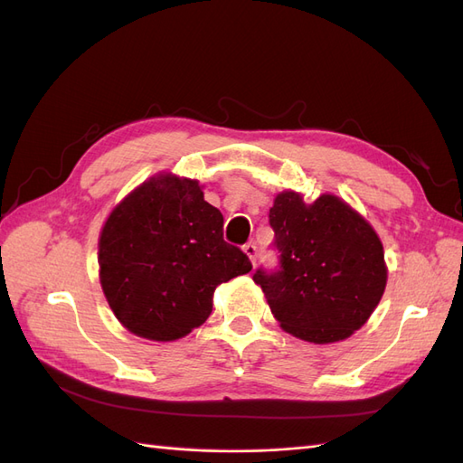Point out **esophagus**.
<instances>
[{"label": "esophagus", "instance_id": "34e87169", "mask_svg": "<svg viewBox=\"0 0 463 463\" xmlns=\"http://www.w3.org/2000/svg\"><path fill=\"white\" fill-rule=\"evenodd\" d=\"M243 250H245V255L250 259V262H257V253H259V250H257V245L255 243H245L243 245Z\"/></svg>", "mask_w": 463, "mask_h": 463}]
</instances>
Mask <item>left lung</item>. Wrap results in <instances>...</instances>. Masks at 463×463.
<instances>
[{
	"instance_id": "1",
	"label": "left lung",
	"mask_w": 463,
	"mask_h": 463,
	"mask_svg": "<svg viewBox=\"0 0 463 463\" xmlns=\"http://www.w3.org/2000/svg\"><path fill=\"white\" fill-rule=\"evenodd\" d=\"M278 269H259L274 318L286 332L332 344L365 325L386 288L384 250L371 223L334 194L305 204L284 191L270 208Z\"/></svg>"
}]
</instances>
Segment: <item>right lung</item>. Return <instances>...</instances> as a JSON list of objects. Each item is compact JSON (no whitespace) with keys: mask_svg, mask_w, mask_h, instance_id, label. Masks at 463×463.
Instances as JSON below:
<instances>
[{"mask_svg":"<svg viewBox=\"0 0 463 463\" xmlns=\"http://www.w3.org/2000/svg\"><path fill=\"white\" fill-rule=\"evenodd\" d=\"M98 264L118 320L156 342L201 326L216 286L253 269L240 247L223 241V216L199 181L172 174L150 177L111 210Z\"/></svg>","mask_w":463,"mask_h":463,"instance_id":"right-lung-1","label":"right lung"}]
</instances>
